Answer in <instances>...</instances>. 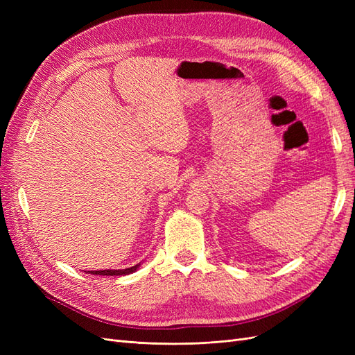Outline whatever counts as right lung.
Masks as SVG:
<instances>
[{"label":"right lung","mask_w":355,"mask_h":355,"mask_svg":"<svg viewBox=\"0 0 355 355\" xmlns=\"http://www.w3.org/2000/svg\"><path fill=\"white\" fill-rule=\"evenodd\" d=\"M139 268V265H135L132 268H127V270H103V271H90L89 274L93 275H127L135 272Z\"/></svg>","instance_id":"right-lung-1"}]
</instances>
